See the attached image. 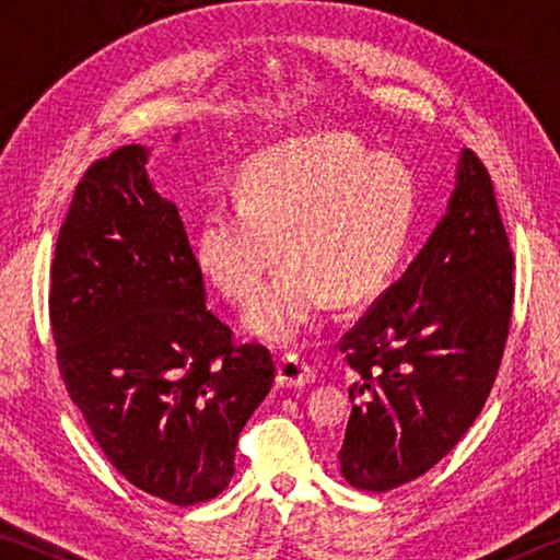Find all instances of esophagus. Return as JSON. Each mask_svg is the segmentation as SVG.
<instances>
[{
  "label": "esophagus",
  "mask_w": 560,
  "mask_h": 560,
  "mask_svg": "<svg viewBox=\"0 0 560 560\" xmlns=\"http://www.w3.org/2000/svg\"><path fill=\"white\" fill-rule=\"evenodd\" d=\"M314 381H316V373H314V368L306 363V360H301L299 355H287L279 360L277 383L281 387H303Z\"/></svg>",
  "instance_id": "esophagus-1"
}]
</instances>
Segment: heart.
Instances as JSON below:
<instances>
[{"label": "heart", "mask_w": 560, "mask_h": 560, "mask_svg": "<svg viewBox=\"0 0 560 560\" xmlns=\"http://www.w3.org/2000/svg\"><path fill=\"white\" fill-rule=\"evenodd\" d=\"M417 185L395 158H373L360 140L324 132L273 145L242 167L234 205L202 214L195 257L212 287L244 303V326L269 343L308 334L334 299L368 301L387 287L410 244Z\"/></svg>", "instance_id": "1"}]
</instances>
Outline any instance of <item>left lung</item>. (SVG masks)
<instances>
[{
    "mask_svg": "<svg viewBox=\"0 0 560 560\" xmlns=\"http://www.w3.org/2000/svg\"><path fill=\"white\" fill-rule=\"evenodd\" d=\"M514 308V252L494 185L462 150L447 214L405 273L340 340L360 375L340 471L390 491L430 471L494 387Z\"/></svg>",
    "mask_w": 560,
    "mask_h": 560,
    "instance_id": "left-lung-1",
    "label": "left lung"
}]
</instances>
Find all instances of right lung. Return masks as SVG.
Masks as SVG:
<instances>
[{
  "instance_id": "1",
  "label": "right lung",
  "mask_w": 560,
  "mask_h": 560,
  "mask_svg": "<svg viewBox=\"0 0 560 560\" xmlns=\"http://www.w3.org/2000/svg\"><path fill=\"white\" fill-rule=\"evenodd\" d=\"M145 163L148 148L122 145L75 185L49 316L66 390L108 462L145 494L192 506L230 485L277 368L205 306L183 220Z\"/></svg>"
}]
</instances>
